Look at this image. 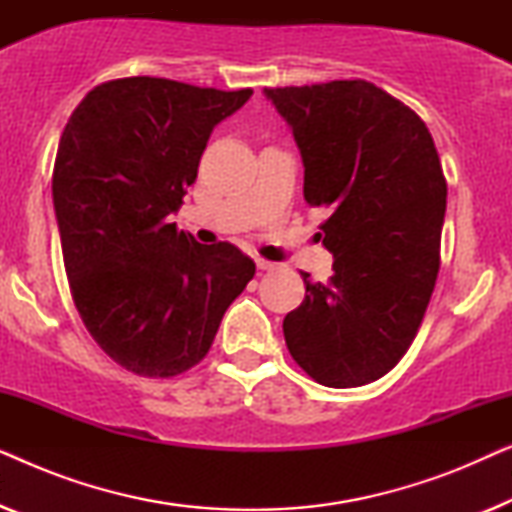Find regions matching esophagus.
<instances>
[{
  "instance_id": "obj_1",
  "label": "esophagus",
  "mask_w": 512,
  "mask_h": 512,
  "mask_svg": "<svg viewBox=\"0 0 512 512\" xmlns=\"http://www.w3.org/2000/svg\"><path fill=\"white\" fill-rule=\"evenodd\" d=\"M256 265H258V270H275L277 268L275 263L265 261V258H256Z\"/></svg>"
}]
</instances>
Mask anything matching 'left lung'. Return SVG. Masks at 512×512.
<instances>
[{"label": "left lung", "instance_id": "obj_1", "mask_svg": "<svg viewBox=\"0 0 512 512\" xmlns=\"http://www.w3.org/2000/svg\"><path fill=\"white\" fill-rule=\"evenodd\" d=\"M291 125L307 205L326 207V284L284 317L293 361L324 387L387 375L415 340L440 268L447 181L426 123L368 81L265 88Z\"/></svg>", "mask_w": 512, "mask_h": 512}]
</instances>
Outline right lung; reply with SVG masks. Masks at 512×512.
Here are the masks:
<instances>
[{"instance_id": "1", "label": "right lung", "mask_w": 512, "mask_h": 512, "mask_svg": "<svg viewBox=\"0 0 512 512\" xmlns=\"http://www.w3.org/2000/svg\"><path fill=\"white\" fill-rule=\"evenodd\" d=\"M254 90L130 76L95 86L62 130L53 205L74 305L118 366L174 377L205 359L256 263L170 223L207 139Z\"/></svg>"}]
</instances>
